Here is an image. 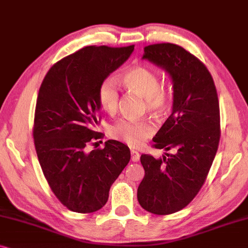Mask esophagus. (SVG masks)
Wrapping results in <instances>:
<instances>
[{"instance_id": "1", "label": "esophagus", "mask_w": 248, "mask_h": 248, "mask_svg": "<svg viewBox=\"0 0 248 248\" xmlns=\"http://www.w3.org/2000/svg\"><path fill=\"white\" fill-rule=\"evenodd\" d=\"M140 155L137 151H131V161H133V162H138V161H140Z\"/></svg>"}]
</instances>
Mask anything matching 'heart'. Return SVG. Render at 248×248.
I'll use <instances>...</instances> for the list:
<instances>
[{
	"instance_id": "b5f03b06",
	"label": "heart",
	"mask_w": 248,
	"mask_h": 248,
	"mask_svg": "<svg viewBox=\"0 0 248 248\" xmlns=\"http://www.w3.org/2000/svg\"><path fill=\"white\" fill-rule=\"evenodd\" d=\"M122 82L127 90L145 98L148 111H161L167 103V91L160 85L157 75L151 69L146 67L130 69L124 75ZM97 97L101 107L108 114H113L117 111L120 94L115 79L108 77L101 81ZM154 131L155 128L151 121L134 120L129 118L120 119L110 128V135L114 140L124 141L131 147L140 146Z\"/></svg>"
}]
</instances>
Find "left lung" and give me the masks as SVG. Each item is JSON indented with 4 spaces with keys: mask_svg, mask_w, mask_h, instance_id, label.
<instances>
[{
    "mask_svg": "<svg viewBox=\"0 0 248 248\" xmlns=\"http://www.w3.org/2000/svg\"><path fill=\"white\" fill-rule=\"evenodd\" d=\"M141 59L172 80V111L153 140L155 148L176 153L141 155L145 176L137 189L143 209L166 216L187 206L206 179L220 140L219 101L209 70L181 46L148 45Z\"/></svg>",
    "mask_w": 248,
    "mask_h": 248,
    "instance_id": "8db88e82",
    "label": "left lung"
}]
</instances>
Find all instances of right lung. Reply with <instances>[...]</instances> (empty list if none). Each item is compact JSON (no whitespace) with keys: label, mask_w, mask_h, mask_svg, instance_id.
<instances>
[{"label":"right lung","mask_w":248,"mask_h":248,"mask_svg":"<svg viewBox=\"0 0 248 248\" xmlns=\"http://www.w3.org/2000/svg\"><path fill=\"white\" fill-rule=\"evenodd\" d=\"M127 47L86 46L49 69L35 110L34 140L39 164L51 189L69 210L92 213L108 202L112 184L130 160V150L110 140L104 148L87 151L102 137L95 131L101 81L124 64Z\"/></svg>","instance_id":"right-lung-1"}]
</instances>
